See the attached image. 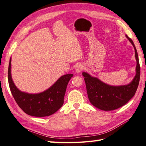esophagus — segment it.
<instances>
[{
	"label": "esophagus",
	"instance_id": "1",
	"mask_svg": "<svg viewBox=\"0 0 146 146\" xmlns=\"http://www.w3.org/2000/svg\"><path fill=\"white\" fill-rule=\"evenodd\" d=\"M84 66L82 64H77V66H76L75 68V71L77 73H79L80 72H81V71L84 69Z\"/></svg>",
	"mask_w": 146,
	"mask_h": 146
}]
</instances>
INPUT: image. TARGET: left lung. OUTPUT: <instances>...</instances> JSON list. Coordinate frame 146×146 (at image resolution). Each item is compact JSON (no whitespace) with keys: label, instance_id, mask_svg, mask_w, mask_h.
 Instances as JSON below:
<instances>
[{"label":"left lung","instance_id":"obj_1","mask_svg":"<svg viewBox=\"0 0 146 146\" xmlns=\"http://www.w3.org/2000/svg\"><path fill=\"white\" fill-rule=\"evenodd\" d=\"M125 37L134 48L137 62L136 74L130 83L123 86H111L88 73L82 72L89 101L94 106L102 111H113L125 105L133 98L139 86L141 70L137 52L131 38L127 35Z\"/></svg>","mask_w":146,"mask_h":146}]
</instances>
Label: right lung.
Segmentation results:
<instances>
[{
	"instance_id": "obj_1",
	"label": "right lung",
	"mask_w": 146,
	"mask_h": 146,
	"mask_svg": "<svg viewBox=\"0 0 146 146\" xmlns=\"http://www.w3.org/2000/svg\"><path fill=\"white\" fill-rule=\"evenodd\" d=\"M73 74L61 76L52 86L38 94L22 92L13 81L11 76V58L8 69V80L12 94L18 106L25 113L34 117H46L57 112L64 104L69 81Z\"/></svg>"
}]
</instances>
